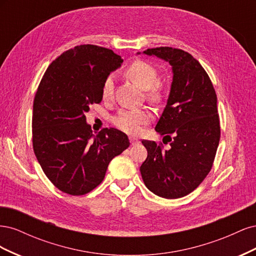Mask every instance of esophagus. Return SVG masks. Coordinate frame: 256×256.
Masks as SVG:
<instances>
[{
    "label": "esophagus",
    "instance_id": "34e87169",
    "mask_svg": "<svg viewBox=\"0 0 256 256\" xmlns=\"http://www.w3.org/2000/svg\"><path fill=\"white\" fill-rule=\"evenodd\" d=\"M129 140H130V142H131V144H132V145H136V144H138V142H140V141H138V138H134V136H130Z\"/></svg>",
    "mask_w": 256,
    "mask_h": 256
}]
</instances>
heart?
<instances>
[{
  "mask_svg": "<svg viewBox=\"0 0 256 256\" xmlns=\"http://www.w3.org/2000/svg\"><path fill=\"white\" fill-rule=\"evenodd\" d=\"M126 76L132 80L138 88L147 90V97L152 102H158L162 99L161 92L158 88H152L158 80V72L150 63L144 60H136L126 70ZM114 81L112 76H108L102 84V95L104 100H109L113 96ZM152 118V114L148 110H120L112 118L113 124L118 129L130 134H136L141 131L142 126L148 122Z\"/></svg>",
  "mask_w": 256,
  "mask_h": 256,
  "instance_id": "b5f03b06",
  "label": "heart"
}]
</instances>
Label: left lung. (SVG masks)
Masks as SVG:
<instances>
[{"label": "left lung", "instance_id": "left-lung-1", "mask_svg": "<svg viewBox=\"0 0 256 256\" xmlns=\"http://www.w3.org/2000/svg\"><path fill=\"white\" fill-rule=\"evenodd\" d=\"M143 53L168 62L173 82L156 125L164 140L168 138L170 148L143 140L147 158L140 168L141 175L156 196L182 198L196 189L212 168L221 132L216 90L205 69L190 53L171 47Z\"/></svg>", "mask_w": 256, "mask_h": 256}]
</instances>
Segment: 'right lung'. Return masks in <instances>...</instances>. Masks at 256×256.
Wrapping results in <instances>:
<instances>
[{
	"label": "right lung",
	"instance_id": "1",
	"mask_svg": "<svg viewBox=\"0 0 256 256\" xmlns=\"http://www.w3.org/2000/svg\"><path fill=\"white\" fill-rule=\"evenodd\" d=\"M122 60L112 50L80 44L49 65L33 102L35 156L49 180L62 192L83 196L104 180L108 166L129 147L114 128L92 134L85 112L102 102V84Z\"/></svg>",
	"mask_w": 256,
	"mask_h": 256
}]
</instances>
